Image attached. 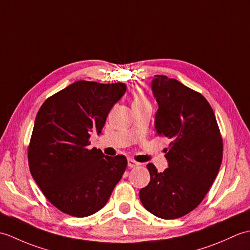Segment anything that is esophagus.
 Returning a JSON list of instances; mask_svg holds the SVG:
<instances>
[{
  "mask_svg": "<svg viewBox=\"0 0 250 250\" xmlns=\"http://www.w3.org/2000/svg\"><path fill=\"white\" fill-rule=\"evenodd\" d=\"M139 166H140L139 162H136L135 160H133V159H128V167H136Z\"/></svg>",
  "mask_w": 250,
  "mask_h": 250,
  "instance_id": "34e87169",
  "label": "esophagus"
}]
</instances>
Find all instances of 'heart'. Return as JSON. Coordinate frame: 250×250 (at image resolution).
<instances>
[{"mask_svg": "<svg viewBox=\"0 0 250 250\" xmlns=\"http://www.w3.org/2000/svg\"><path fill=\"white\" fill-rule=\"evenodd\" d=\"M149 104L146 98L144 97V94L142 92H136L134 95L133 102H132V107H135V106H142V105H147Z\"/></svg>", "mask_w": 250, "mask_h": 250, "instance_id": "b5f03b06", "label": "heart"}]
</instances>
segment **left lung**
I'll return each instance as SVG.
<instances>
[{
	"instance_id": "left-lung-1",
	"label": "left lung",
	"mask_w": 250,
	"mask_h": 250,
	"mask_svg": "<svg viewBox=\"0 0 250 250\" xmlns=\"http://www.w3.org/2000/svg\"><path fill=\"white\" fill-rule=\"evenodd\" d=\"M151 91L159 108L157 134L171 140L164 149L167 168L147 166L150 182L140 190L143 206L162 219L193 210L213 185L222 161V140L216 117L201 93L176 79L155 75Z\"/></svg>"
}]
</instances>
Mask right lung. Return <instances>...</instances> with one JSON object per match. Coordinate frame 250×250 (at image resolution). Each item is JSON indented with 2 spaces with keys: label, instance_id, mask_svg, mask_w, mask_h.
I'll return each instance as SVG.
<instances>
[{
  "label": "right lung",
  "instance_id": "right-lung-1",
  "mask_svg": "<svg viewBox=\"0 0 250 250\" xmlns=\"http://www.w3.org/2000/svg\"><path fill=\"white\" fill-rule=\"evenodd\" d=\"M125 90L124 83L78 81L41 106L28 150L29 167L47 200L63 213H97L124 175L126 158L89 149V139L102 134L106 117Z\"/></svg>",
  "mask_w": 250,
  "mask_h": 250
}]
</instances>
